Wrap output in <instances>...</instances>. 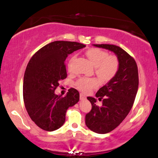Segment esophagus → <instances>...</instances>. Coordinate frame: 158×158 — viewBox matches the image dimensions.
I'll return each instance as SVG.
<instances>
[{
    "instance_id": "obj_1",
    "label": "esophagus",
    "mask_w": 158,
    "mask_h": 158,
    "mask_svg": "<svg viewBox=\"0 0 158 158\" xmlns=\"http://www.w3.org/2000/svg\"><path fill=\"white\" fill-rule=\"evenodd\" d=\"M85 98H86V97H85V94H83L82 93L80 94V99H85Z\"/></svg>"
}]
</instances>
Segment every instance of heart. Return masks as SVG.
<instances>
[{"label":"heart","mask_w":158,"mask_h":158,"mask_svg":"<svg viewBox=\"0 0 158 158\" xmlns=\"http://www.w3.org/2000/svg\"><path fill=\"white\" fill-rule=\"evenodd\" d=\"M86 55L94 65V72L104 82L111 81L119 69V60L115 55L109 54L108 52L99 48H91L86 52ZM74 58L70 60L68 65L71 71V64ZM99 85V81L95 77H81L76 82L77 88L83 93L90 91Z\"/></svg>","instance_id":"heart-1"}]
</instances>
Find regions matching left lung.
Returning <instances> with one entry per match:
<instances>
[{
	"label": "left lung",
	"instance_id": "8db88e82",
	"mask_svg": "<svg viewBox=\"0 0 158 158\" xmlns=\"http://www.w3.org/2000/svg\"><path fill=\"white\" fill-rule=\"evenodd\" d=\"M115 53L119 60L116 76L96 93V99L87 97L92 109L85 115L86 126L93 131L104 134L113 131L122 122L131 110L138 88V71L135 59L119 47L113 44H94Z\"/></svg>",
	"mask_w": 158,
	"mask_h": 158
}]
</instances>
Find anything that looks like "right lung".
<instances>
[{
  "instance_id": "add662e5",
  "label": "right lung",
  "mask_w": 158,
  "mask_h": 158,
  "mask_svg": "<svg viewBox=\"0 0 158 158\" xmlns=\"http://www.w3.org/2000/svg\"><path fill=\"white\" fill-rule=\"evenodd\" d=\"M85 47L83 44L56 41L39 49L27 65L23 81V99L29 116L37 127L47 131L61 127L70 106L79 101L80 94L70 88L66 95L54 91L60 81L67 77L65 59L75 51Z\"/></svg>"
}]
</instances>
